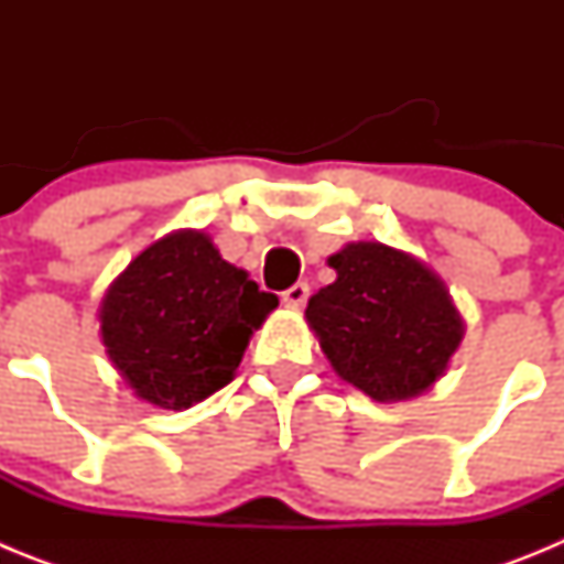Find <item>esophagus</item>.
Wrapping results in <instances>:
<instances>
[{
  "label": "esophagus",
  "instance_id": "obj_1",
  "mask_svg": "<svg viewBox=\"0 0 564 564\" xmlns=\"http://www.w3.org/2000/svg\"><path fill=\"white\" fill-rule=\"evenodd\" d=\"M307 296H311V288H307L305 282H296V285H291L282 293V302H285L288 307H302L307 302Z\"/></svg>",
  "mask_w": 564,
  "mask_h": 564
}]
</instances>
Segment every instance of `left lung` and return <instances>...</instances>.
Here are the masks:
<instances>
[{
    "label": "left lung",
    "mask_w": 564,
    "mask_h": 564,
    "mask_svg": "<svg viewBox=\"0 0 564 564\" xmlns=\"http://www.w3.org/2000/svg\"><path fill=\"white\" fill-rule=\"evenodd\" d=\"M327 265L336 282L313 293L305 318L336 376L378 403L435 387L466 336L446 282L378 239L347 242Z\"/></svg>",
    "instance_id": "left-lung-1"
}]
</instances>
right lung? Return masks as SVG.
I'll return each mask as SVG.
<instances>
[{
	"label": "right lung",
	"mask_w": 564,
	"mask_h": 564,
	"mask_svg": "<svg viewBox=\"0 0 564 564\" xmlns=\"http://www.w3.org/2000/svg\"><path fill=\"white\" fill-rule=\"evenodd\" d=\"M279 299L220 257L200 228H181L109 282L98 307L118 376L158 410H188L223 390Z\"/></svg>",
	"instance_id": "obj_1"
}]
</instances>
